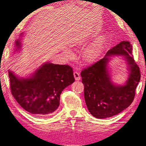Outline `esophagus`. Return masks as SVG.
<instances>
[{"instance_id": "1", "label": "esophagus", "mask_w": 146, "mask_h": 146, "mask_svg": "<svg viewBox=\"0 0 146 146\" xmlns=\"http://www.w3.org/2000/svg\"><path fill=\"white\" fill-rule=\"evenodd\" d=\"M73 75L74 77H75V79L76 80H80L81 79V77H80V75L78 72H77V71H75V72L73 73Z\"/></svg>"}]
</instances>
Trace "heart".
<instances>
[{"label":"heart","mask_w":146,"mask_h":146,"mask_svg":"<svg viewBox=\"0 0 146 146\" xmlns=\"http://www.w3.org/2000/svg\"><path fill=\"white\" fill-rule=\"evenodd\" d=\"M99 49V44L98 42H96L95 44H92L86 49L84 53V58L86 61H92L97 55ZM66 53L67 55L70 56L71 54V52L66 51Z\"/></svg>","instance_id":"obj_1"}]
</instances>
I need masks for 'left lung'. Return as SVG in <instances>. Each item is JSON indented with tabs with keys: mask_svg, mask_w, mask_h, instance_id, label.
<instances>
[{
	"mask_svg": "<svg viewBox=\"0 0 146 146\" xmlns=\"http://www.w3.org/2000/svg\"><path fill=\"white\" fill-rule=\"evenodd\" d=\"M132 46L122 41L107 52L104 58L81 71L84 85V97L90 112L98 119H105L119 113L134 100L135 89L141 79L140 68L132 56ZM124 55L129 65V77L126 85H113L106 68L107 56Z\"/></svg>",
	"mask_w": 146,
	"mask_h": 146,
	"instance_id": "8db88e82",
	"label": "left lung"
}]
</instances>
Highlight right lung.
I'll list each match as a JSON object with an SVG mask.
<instances>
[{
    "mask_svg": "<svg viewBox=\"0 0 146 146\" xmlns=\"http://www.w3.org/2000/svg\"><path fill=\"white\" fill-rule=\"evenodd\" d=\"M17 49L21 47L15 41ZM11 94L18 104L28 112L39 116L54 113L60 105L63 90L75 82L73 69L65 64H43L28 78L17 76L9 70Z\"/></svg>",
    "mask_w": 146,
    "mask_h": 146,
    "instance_id": "add662e5",
    "label": "right lung"
}]
</instances>
